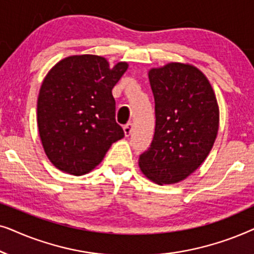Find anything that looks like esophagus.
I'll return each instance as SVG.
<instances>
[{
  "label": "esophagus",
  "mask_w": 254,
  "mask_h": 254,
  "mask_svg": "<svg viewBox=\"0 0 254 254\" xmlns=\"http://www.w3.org/2000/svg\"><path fill=\"white\" fill-rule=\"evenodd\" d=\"M124 131H125V135H126V136H129V135L131 134V131H133V124L129 123V124L125 125Z\"/></svg>",
  "instance_id": "34e87169"
}]
</instances>
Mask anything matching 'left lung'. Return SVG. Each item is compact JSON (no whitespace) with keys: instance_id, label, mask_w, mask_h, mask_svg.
Returning a JSON list of instances; mask_svg holds the SVG:
<instances>
[{"instance_id":"obj_1","label":"left lung","mask_w":254,"mask_h":254,"mask_svg":"<svg viewBox=\"0 0 254 254\" xmlns=\"http://www.w3.org/2000/svg\"><path fill=\"white\" fill-rule=\"evenodd\" d=\"M149 81L155 135L138 165L156 184H176L195 171L213 148L218 130L216 97L206 76L190 64L151 69Z\"/></svg>"}]
</instances>
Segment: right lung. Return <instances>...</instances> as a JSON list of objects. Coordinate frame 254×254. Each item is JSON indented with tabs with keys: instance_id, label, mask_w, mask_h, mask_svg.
I'll return each mask as SVG.
<instances>
[{
	"instance_id": "obj_1",
	"label": "right lung",
	"mask_w": 254,
	"mask_h": 254,
	"mask_svg": "<svg viewBox=\"0 0 254 254\" xmlns=\"http://www.w3.org/2000/svg\"><path fill=\"white\" fill-rule=\"evenodd\" d=\"M126 62L110 69L97 55H75L54 65L38 97V128L55 168L74 176L95 169L111 144L125 136L116 121L112 89Z\"/></svg>"
}]
</instances>
